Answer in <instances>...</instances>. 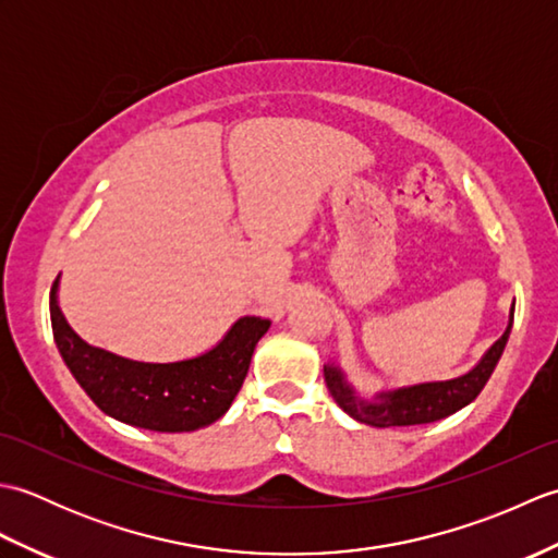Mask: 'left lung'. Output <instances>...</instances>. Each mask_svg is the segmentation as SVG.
Here are the masks:
<instances>
[{
    "label": "left lung",
    "mask_w": 558,
    "mask_h": 558,
    "mask_svg": "<svg viewBox=\"0 0 558 558\" xmlns=\"http://www.w3.org/2000/svg\"><path fill=\"white\" fill-rule=\"evenodd\" d=\"M513 326V306L508 314V326L504 336L494 342V345L482 354V360L472 366L470 372L460 374L456 378H446V381H422L412 386H398L388 390H376L374 396H360L345 372L340 369L338 362L324 364V378L330 390V396L338 405L345 410L352 420L372 424V426H417L438 422L470 405L475 400L484 384L489 381L492 372L499 364L504 348L511 336Z\"/></svg>",
    "instance_id": "left-lung-1"
}]
</instances>
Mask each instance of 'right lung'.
<instances>
[{
	"mask_svg": "<svg viewBox=\"0 0 558 558\" xmlns=\"http://www.w3.org/2000/svg\"><path fill=\"white\" fill-rule=\"evenodd\" d=\"M57 350L96 405L138 429L180 434L220 420L240 393L268 318L242 316L218 345L180 362H138L90 345L59 310V276L50 292Z\"/></svg>",
	"mask_w": 558,
	"mask_h": 558,
	"instance_id": "1",
	"label": "right lung"
}]
</instances>
